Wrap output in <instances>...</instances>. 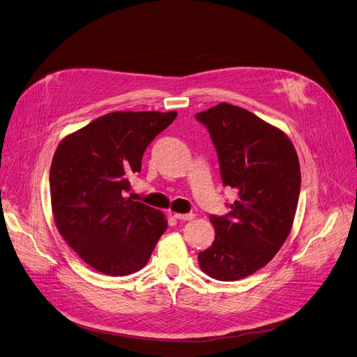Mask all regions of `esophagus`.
Returning a JSON list of instances; mask_svg holds the SVG:
<instances>
[{"mask_svg":"<svg viewBox=\"0 0 357 357\" xmlns=\"http://www.w3.org/2000/svg\"><path fill=\"white\" fill-rule=\"evenodd\" d=\"M174 217L176 220H181V221H191V220H194L195 213H192V212H189V213H174Z\"/></svg>","mask_w":357,"mask_h":357,"instance_id":"34e87169","label":"esophagus"}]
</instances>
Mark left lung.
I'll return each mask as SVG.
<instances>
[{"mask_svg": "<svg viewBox=\"0 0 357 357\" xmlns=\"http://www.w3.org/2000/svg\"><path fill=\"white\" fill-rule=\"evenodd\" d=\"M217 149L221 179L238 197L224 217L211 215L212 245L198 254L204 273L235 281L263 268L291 231L301 185L291 140L254 113L220 103L197 113Z\"/></svg>", "mask_w": 357, "mask_h": 357, "instance_id": "obj_1", "label": "left lung"}]
</instances>
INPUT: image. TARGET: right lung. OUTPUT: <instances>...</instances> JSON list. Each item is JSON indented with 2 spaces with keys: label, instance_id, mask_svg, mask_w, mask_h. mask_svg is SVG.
Wrapping results in <instances>:
<instances>
[{
  "label": "right lung",
  "instance_id": "add662e5",
  "mask_svg": "<svg viewBox=\"0 0 357 357\" xmlns=\"http://www.w3.org/2000/svg\"><path fill=\"white\" fill-rule=\"evenodd\" d=\"M178 113L113 112L66 136L53 156V215L63 238L106 275L144 268L168 228L165 215L125 198L151 142Z\"/></svg>",
  "mask_w": 357,
  "mask_h": 357
}]
</instances>
